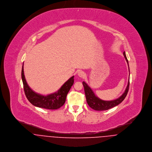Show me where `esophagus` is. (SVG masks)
<instances>
[{"instance_id": "1", "label": "esophagus", "mask_w": 152, "mask_h": 152, "mask_svg": "<svg viewBox=\"0 0 152 152\" xmlns=\"http://www.w3.org/2000/svg\"><path fill=\"white\" fill-rule=\"evenodd\" d=\"M78 75L81 78H84L86 76V74L83 71H80L78 72Z\"/></svg>"}]
</instances>
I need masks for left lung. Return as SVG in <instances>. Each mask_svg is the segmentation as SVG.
<instances>
[{"mask_svg": "<svg viewBox=\"0 0 152 152\" xmlns=\"http://www.w3.org/2000/svg\"><path fill=\"white\" fill-rule=\"evenodd\" d=\"M124 56L128 64V60L126 56L125 52H124ZM83 84L84 87V91L86 94V97L88 105L91 108L96 110H108L109 109L112 108L114 107H116V105L121 104L124 100L129 91V80L128 81V86L124 94L119 98L112 101H104L99 99L98 97H97L95 95V94L94 93L91 88L87 85L86 83L83 81Z\"/></svg>", "mask_w": 152, "mask_h": 152, "instance_id": "obj_1", "label": "left lung"}]
</instances>
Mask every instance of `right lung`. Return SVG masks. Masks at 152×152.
Returning <instances> with one entry per match:
<instances>
[{"label":"right lung","instance_id":"obj_1","mask_svg":"<svg viewBox=\"0 0 152 152\" xmlns=\"http://www.w3.org/2000/svg\"><path fill=\"white\" fill-rule=\"evenodd\" d=\"M74 77H71L55 93L44 96L34 92L28 86L24 75L22 66V78L25 95L28 101L35 107L48 109H57L65 103L66 97L71 87L74 84Z\"/></svg>","mask_w":152,"mask_h":152}]
</instances>
